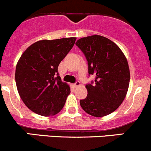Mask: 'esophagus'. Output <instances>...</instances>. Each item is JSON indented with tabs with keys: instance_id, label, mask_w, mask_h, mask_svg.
Returning a JSON list of instances; mask_svg holds the SVG:
<instances>
[{
	"instance_id": "obj_1",
	"label": "esophagus",
	"mask_w": 151,
	"mask_h": 151,
	"mask_svg": "<svg viewBox=\"0 0 151 151\" xmlns=\"http://www.w3.org/2000/svg\"><path fill=\"white\" fill-rule=\"evenodd\" d=\"M73 86L74 87H78V86H81V83L79 81H76L75 83H73Z\"/></svg>"
}]
</instances>
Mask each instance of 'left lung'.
Masks as SVG:
<instances>
[{"label":"left lung","instance_id":"left-lung-1","mask_svg":"<svg viewBox=\"0 0 151 151\" xmlns=\"http://www.w3.org/2000/svg\"><path fill=\"white\" fill-rule=\"evenodd\" d=\"M76 45L86 56L89 74L95 76V84L86 85L88 94L80 101L81 106L93 117L108 115L121 105L128 92L130 70L126 56L103 36L83 37Z\"/></svg>","mask_w":151,"mask_h":151}]
</instances>
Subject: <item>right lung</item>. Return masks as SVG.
I'll return each mask as SVG.
<instances>
[{
	"label": "right lung",
	"mask_w": 151,
	"mask_h": 151,
	"mask_svg": "<svg viewBox=\"0 0 151 151\" xmlns=\"http://www.w3.org/2000/svg\"><path fill=\"white\" fill-rule=\"evenodd\" d=\"M76 37L37 41L23 52L16 66L17 91L33 112L49 117L58 114L70 93L58 67L73 47Z\"/></svg>",
	"instance_id": "obj_1"
}]
</instances>
